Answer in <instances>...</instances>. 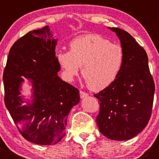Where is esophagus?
I'll return each mask as SVG.
<instances>
[{
  "instance_id": "1",
  "label": "esophagus",
  "mask_w": 159,
  "mask_h": 159,
  "mask_svg": "<svg viewBox=\"0 0 159 159\" xmlns=\"http://www.w3.org/2000/svg\"><path fill=\"white\" fill-rule=\"evenodd\" d=\"M88 96H89V94L83 91H80V97H81V98H87Z\"/></svg>"
}]
</instances>
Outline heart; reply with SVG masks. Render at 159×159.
Here are the masks:
<instances>
[{
    "mask_svg": "<svg viewBox=\"0 0 159 159\" xmlns=\"http://www.w3.org/2000/svg\"><path fill=\"white\" fill-rule=\"evenodd\" d=\"M69 51L57 53L65 77L71 81L82 66V76L89 89L102 91L116 80L124 64V50L98 34H85L70 41Z\"/></svg>",
    "mask_w": 159,
    "mask_h": 159,
    "instance_id": "b5f03b06",
    "label": "heart"
}]
</instances>
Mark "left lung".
<instances>
[{
    "label": "left lung",
    "instance_id": "8db88e82",
    "mask_svg": "<svg viewBox=\"0 0 159 159\" xmlns=\"http://www.w3.org/2000/svg\"><path fill=\"white\" fill-rule=\"evenodd\" d=\"M108 28L115 32L121 41L125 53L124 64L116 80L94 94L100 102L96 121L100 132L108 139L129 140L148 125L152 115L155 83L145 49L125 30Z\"/></svg>",
    "mask_w": 159,
    "mask_h": 159
}]
</instances>
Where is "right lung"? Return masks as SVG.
<instances>
[{"label": "right lung", "mask_w": 159, "mask_h": 159, "mask_svg": "<svg viewBox=\"0 0 159 159\" xmlns=\"http://www.w3.org/2000/svg\"><path fill=\"white\" fill-rule=\"evenodd\" d=\"M48 26L28 32L11 47L3 74L4 104L21 135L32 143L51 145L65 136L67 118L80 101L79 91L61 79L57 40ZM24 78L32 84V100L22 106Z\"/></svg>", "instance_id": "right-lung-1"}]
</instances>
